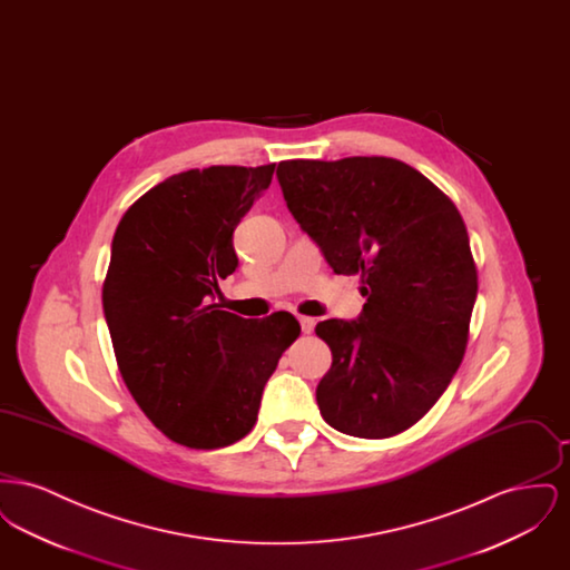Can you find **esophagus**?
Returning <instances> with one entry per match:
<instances>
[{
	"label": "esophagus",
	"instance_id": "34e87169",
	"mask_svg": "<svg viewBox=\"0 0 570 570\" xmlns=\"http://www.w3.org/2000/svg\"><path fill=\"white\" fill-rule=\"evenodd\" d=\"M298 325H301L303 333H312L316 323H314V318H309V316H301V318H298Z\"/></svg>",
	"mask_w": 570,
	"mask_h": 570
}]
</instances>
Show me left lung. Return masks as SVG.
Wrapping results in <instances>:
<instances>
[{
  "label": "left lung",
  "instance_id": "1",
  "mask_svg": "<svg viewBox=\"0 0 570 570\" xmlns=\"http://www.w3.org/2000/svg\"><path fill=\"white\" fill-rule=\"evenodd\" d=\"M277 181L337 275H361L356 321H323L333 354L316 389L326 423L391 438L430 412L455 376L476 301V267L458 207L393 158L286 160Z\"/></svg>",
  "mask_w": 570,
  "mask_h": 570
}]
</instances>
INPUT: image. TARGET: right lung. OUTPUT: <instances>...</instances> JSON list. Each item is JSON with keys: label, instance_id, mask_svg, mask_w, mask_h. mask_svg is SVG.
Returning <instances> with one entry per match:
<instances>
[{"label": "right lung", "instance_id": "obj_1", "mask_svg": "<svg viewBox=\"0 0 570 570\" xmlns=\"http://www.w3.org/2000/svg\"><path fill=\"white\" fill-rule=\"evenodd\" d=\"M275 164L173 175L124 214L102 286L117 365L147 419L177 444L228 446L256 423L282 353L301 333L275 312L254 321L219 309L237 269L233 233Z\"/></svg>", "mask_w": 570, "mask_h": 570}]
</instances>
